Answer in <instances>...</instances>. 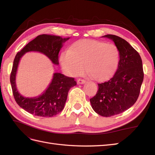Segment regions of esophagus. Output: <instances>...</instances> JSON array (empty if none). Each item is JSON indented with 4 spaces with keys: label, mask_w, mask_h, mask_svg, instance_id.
Here are the masks:
<instances>
[{
    "label": "esophagus",
    "mask_w": 155,
    "mask_h": 155,
    "mask_svg": "<svg viewBox=\"0 0 155 155\" xmlns=\"http://www.w3.org/2000/svg\"><path fill=\"white\" fill-rule=\"evenodd\" d=\"M86 83L84 79H81V78H77V83L78 84H84Z\"/></svg>",
    "instance_id": "esophagus-1"
}]
</instances>
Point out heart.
I'll list each match as a JSON object with an SVG mask.
<instances>
[{"mask_svg": "<svg viewBox=\"0 0 155 155\" xmlns=\"http://www.w3.org/2000/svg\"><path fill=\"white\" fill-rule=\"evenodd\" d=\"M120 52L114 44L91 39L76 41L61 55L62 68L71 75L80 74L84 66L93 79L101 81L109 78L118 67Z\"/></svg>", "mask_w": 155, "mask_h": 155, "instance_id": "heart-1", "label": "heart"}]
</instances>
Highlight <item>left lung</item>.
<instances>
[{
    "label": "left lung",
    "mask_w": 155,
    "mask_h": 155,
    "mask_svg": "<svg viewBox=\"0 0 155 155\" xmlns=\"http://www.w3.org/2000/svg\"><path fill=\"white\" fill-rule=\"evenodd\" d=\"M103 37L113 41L119 51L120 60L113 77L98 84L97 94L90 102L97 114L109 117L123 113L136 103L144 72L140 54L127 41L113 35Z\"/></svg>",
    "instance_id": "8db88e82"
}]
</instances>
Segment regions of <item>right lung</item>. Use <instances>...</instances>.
<instances>
[{
	"mask_svg": "<svg viewBox=\"0 0 155 155\" xmlns=\"http://www.w3.org/2000/svg\"><path fill=\"white\" fill-rule=\"evenodd\" d=\"M68 39L54 35H38L16 54L10 81L16 103L28 113L42 117H52L61 113L64 108L69 90L77 84V82L74 78L56 72L48 88L42 94L34 98L25 97L18 93L16 87V74L20 59L26 52L37 51L45 54L52 63L58 65L59 51L64 42Z\"/></svg>",
	"mask_w": 155,
	"mask_h": 155,
	"instance_id": "obj_1",
	"label": "right lung"
}]
</instances>
